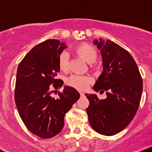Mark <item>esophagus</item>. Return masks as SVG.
<instances>
[{
	"label": "esophagus",
	"mask_w": 152,
	"mask_h": 152,
	"mask_svg": "<svg viewBox=\"0 0 152 152\" xmlns=\"http://www.w3.org/2000/svg\"><path fill=\"white\" fill-rule=\"evenodd\" d=\"M80 95H81V97H82V96H84V93H83V92L81 91V92H80Z\"/></svg>",
	"instance_id": "1"
}]
</instances>
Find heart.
<instances>
[{
    "mask_svg": "<svg viewBox=\"0 0 152 152\" xmlns=\"http://www.w3.org/2000/svg\"><path fill=\"white\" fill-rule=\"evenodd\" d=\"M74 52L81 58L88 63L95 61L97 58V51L94 46L87 43H82L74 48ZM58 65L61 71L66 72L69 69V55L66 52H62L58 56ZM92 67L95 66L92 65ZM92 82V78L89 76L74 75L68 78L67 84L78 90H85Z\"/></svg>",
    "mask_w": 152,
    "mask_h": 152,
    "instance_id": "obj_1",
    "label": "heart"
}]
</instances>
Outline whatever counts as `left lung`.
Segmentation results:
<instances>
[{"label": "left lung", "mask_w": 152, "mask_h": 152, "mask_svg": "<svg viewBox=\"0 0 152 152\" xmlns=\"http://www.w3.org/2000/svg\"><path fill=\"white\" fill-rule=\"evenodd\" d=\"M103 60L104 71L94 86L95 91L106 98L99 99L96 94H86L89 101L86 109L88 121L99 134L113 136L129 124L139 108L143 81L132 55L110 40H95Z\"/></svg>", "instance_id": "left-lung-1"}]
</instances>
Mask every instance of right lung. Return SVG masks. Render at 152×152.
<instances>
[{"instance_id": "obj_1", "label": "right lung", "mask_w": 152, "mask_h": 152, "mask_svg": "<svg viewBox=\"0 0 152 152\" xmlns=\"http://www.w3.org/2000/svg\"><path fill=\"white\" fill-rule=\"evenodd\" d=\"M65 46L58 40H46L26 54L17 69L14 94L17 109L28 129L42 139L60 133L64 116L80 97L70 86L58 91L57 97L53 96L55 89L64 84L56 76L60 71L58 56Z\"/></svg>"}]
</instances>
